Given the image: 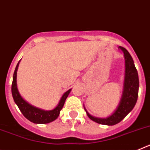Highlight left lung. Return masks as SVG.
<instances>
[{
    "instance_id": "obj_1",
    "label": "left lung",
    "mask_w": 150,
    "mask_h": 150,
    "mask_svg": "<svg viewBox=\"0 0 150 150\" xmlns=\"http://www.w3.org/2000/svg\"><path fill=\"white\" fill-rule=\"evenodd\" d=\"M119 48L123 52L125 59V71L124 87L122 95L119 106L111 116L107 118H97L90 115L84 107L87 116L90 120L95 122L106 125H114L124 119L134 107L138 97L139 79L138 74L132 57L126 49L122 46Z\"/></svg>"
}]
</instances>
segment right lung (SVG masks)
I'll return each instance as SVG.
<instances>
[{
	"mask_svg": "<svg viewBox=\"0 0 150 150\" xmlns=\"http://www.w3.org/2000/svg\"><path fill=\"white\" fill-rule=\"evenodd\" d=\"M18 64H19V62L17 64L14 74H13V83H12V95H13L14 101L17 104L23 116L29 121L33 123H36V124H46V123H50L55 120L59 116L61 110L62 109L66 98L68 96L69 93L71 92V89H69L62 95L58 106L55 107V109L52 110H41L38 107L30 105V104H28L27 101H25L22 98L19 92H18V88H17L16 76Z\"/></svg>",
	"mask_w": 150,
	"mask_h": 150,
	"instance_id": "add662e5",
	"label": "right lung"
}]
</instances>
